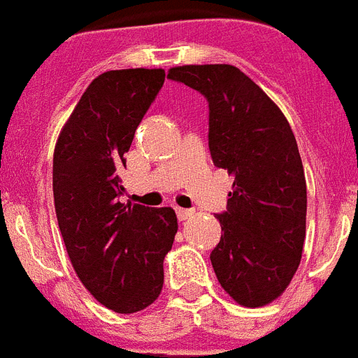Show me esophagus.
I'll return each mask as SVG.
<instances>
[{
  "label": "esophagus",
  "mask_w": 358,
  "mask_h": 358,
  "mask_svg": "<svg viewBox=\"0 0 358 358\" xmlns=\"http://www.w3.org/2000/svg\"><path fill=\"white\" fill-rule=\"evenodd\" d=\"M176 215H178L180 220H187L194 215V209H184V208H176Z\"/></svg>",
  "instance_id": "34e87169"
}]
</instances>
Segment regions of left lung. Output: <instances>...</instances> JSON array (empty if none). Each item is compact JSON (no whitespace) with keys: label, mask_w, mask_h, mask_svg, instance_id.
I'll return each instance as SVG.
<instances>
[{"label":"left lung","mask_w":358,"mask_h":358,"mask_svg":"<svg viewBox=\"0 0 358 358\" xmlns=\"http://www.w3.org/2000/svg\"><path fill=\"white\" fill-rule=\"evenodd\" d=\"M169 77L208 99L211 158L235 176L228 209L217 215V280L239 305L272 303L294 278L305 241L307 184L292 129L235 66H176Z\"/></svg>","instance_id":"1"}]
</instances>
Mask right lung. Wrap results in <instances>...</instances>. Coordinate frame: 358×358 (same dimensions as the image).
<instances>
[{
  "mask_svg": "<svg viewBox=\"0 0 358 358\" xmlns=\"http://www.w3.org/2000/svg\"><path fill=\"white\" fill-rule=\"evenodd\" d=\"M164 80L162 68L101 73L55 145V211L69 261L90 294L121 315L156 301L178 231L173 208L119 202L124 154Z\"/></svg>",
  "mask_w": 358,
  "mask_h": 358,
  "instance_id": "right-lung-1",
  "label": "right lung"
}]
</instances>
